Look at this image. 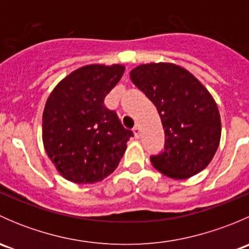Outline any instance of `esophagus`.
I'll return each mask as SVG.
<instances>
[{"instance_id": "34e87169", "label": "esophagus", "mask_w": 249, "mask_h": 249, "mask_svg": "<svg viewBox=\"0 0 249 249\" xmlns=\"http://www.w3.org/2000/svg\"><path fill=\"white\" fill-rule=\"evenodd\" d=\"M132 131H134L135 136H136V137H140V135H141V129H140V125H139V124H136V125H135V127H134V129H132Z\"/></svg>"}]
</instances>
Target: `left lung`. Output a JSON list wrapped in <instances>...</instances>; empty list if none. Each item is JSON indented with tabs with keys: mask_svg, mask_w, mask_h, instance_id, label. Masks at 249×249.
<instances>
[{
	"mask_svg": "<svg viewBox=\"0 0 249 249\" xmlns=\"http://www.w3.org/2000/svg\"><path fill=\"white\" fill-rule=\"evenodd\" d=\"M132 83L154 104L165 130L164 150L152 155L153 166L175 179L202 171L220 141V115L205 87L183 67L166 62L141 65Z\"/></svg>",
	"mask_w": 249,
	"mask_h": 249,
	"instance_id": "1",
	"label": "left lung"
}]
</instances>
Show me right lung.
<instances>
[{
  "label": "right lung",
  "instance_id": "1",
  "mask_svg": "<svg viewBox=\"0 0 249 249\" xmlns=\"http://www.w3.org/2000/svg\"><path fill=\"white\" fill-rule=\"evenodd\" d=\"M122 65H88L55 87L43 112L48 157L66 179L95 183L110 175L134 136L123 126L105 97L124 73Z\"/></svg>",
  "mask_w": 249,
  "mask_h": 249
}]
</instances>
